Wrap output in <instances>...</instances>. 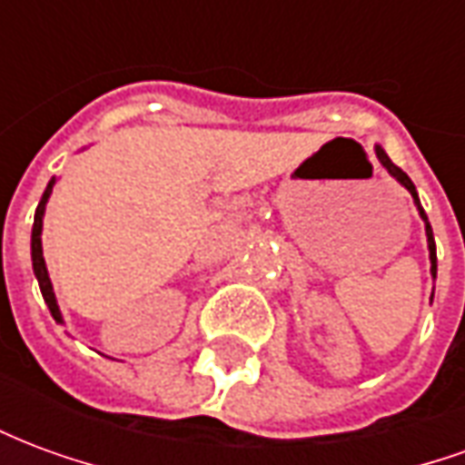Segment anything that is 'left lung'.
<instances>
[{
	"label": "left lung",
	"instance_id": "1",
	"mask_svg": "<svg viewBox=\"0 0 465 465\" xmlns=\"http://www.w3.org/2000/svg\"><path fill=\"white\" fill-rule=\"evenodd\" d=\"M376 156H379V162L383 163V169L396 179V182L406 189V192L413 196V203H416V209H419V216L423 219V226H426V242H429V259H430V276L436 279V242H433V229H430V223H429V216H426V212H423V206H420L419 202V192H416V186H413V182H411L409 176H406V172H401L399 166L396 163L391 162L389 159V153L383 152L381 146H376ZM430 302H433V293H430Z\"/></svg>",
	"mask_w": 465,
	"mask_h": 465
}]
</instances>
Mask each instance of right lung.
Returning <instances> with one entry per match:
<instances>
[{"instance_id":"add662e5","label":"right lung","mask_w":465,"mask_h":465,"mask_svg":"<svg viewBox=\"0 0 465 465\" xmlns=\"http://www.w3.org/2000/svg\"><path fill=\"white\" fill-rule=\"evenodd\" d=\"M56 179L52 176L49 183H46L45 193H42V202L36 206L35 212V226H32V269H35L36 282H39V289H42V296H45V303L49 306V312L54 316L56 323H64V316L59 312V303H56L54 296V286H52V279H49V272H46L45 263V253H42V226H45V212H46V202L52 196V189H54Z\"/></svg>"}]
</instances>
